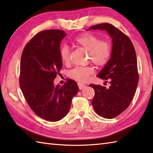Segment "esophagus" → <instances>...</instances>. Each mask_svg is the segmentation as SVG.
Segmentation results:
<instances>
[{
    "mask_svg": "<svg viewBox=\"0 0 153 153\" xmlns=\"http://www.w3.org/2000/svg\"><path fill=\"white\" fill-rule=\"evenodd\" d=\"M77 85H78L79 89H82L85 87V85L84 84V83H77Z\"/></svg>",
    "mask_w": 153,
    "mask_h": 153,
    "instance_id": "34e87169",
    "label": "esophagus"
}]
</instances>
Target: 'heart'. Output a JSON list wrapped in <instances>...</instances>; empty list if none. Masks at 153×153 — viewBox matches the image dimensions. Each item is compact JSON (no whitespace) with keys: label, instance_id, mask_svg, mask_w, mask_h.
<instances>
[{"label":"heart","instance_id":"obj_1","mask_svg":"<svg viewBox=\"0 0 153 153\" xmlns=\"http://www.w3.org/2000/svg\"><path fill=\"white\" fill-rule=\"evenodd\" d=\"M74 43L77 46L88 51L89 59L98 67L103 66L109 60L112 46L108 40H100L96 35L85 32L75 38ZM59 55L62 62L68 64L70 62V49L67 46L64 45L61 48ZM93 73L94 68L91 66L76 67L69 72L68 76L71 79L85 82Z\"/></svg>","mask_w":153,"mask_h":153}]
</instances>
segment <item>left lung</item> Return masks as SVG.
Wrapping results in <instances>:
<instances>
[{"instance_id":"obj_1","label":"left lung","mask_w":153,"mask_h":153,"mask_svg":"<svg viewBox=\"0 0 153 153\" xmlns=\"http://www.w3.org/2000/svg\"><path fill=\"white\" fill-rule=\"evenodd\" d=\"M105 30L113 38L111 57L97 75L100 78L109 81V88L90 84L95 95L91 103L95 111L106 119L120 115L132 101L139 82L135 50L126 34L109 23L91 26L89 30Z\"/></svg>"}]
</instances>
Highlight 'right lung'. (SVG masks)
I'll return each mask as SVG.
<instances>
[{
	"instance_id": "right-lung-1",
	"label": "right lung",
	"mask_w": 153,
	"mask_h": 153,
	"mask_svg": "<svg viewBox=\"0 0 153 153\" xmlns=\"http://www.w3.org/2000/svg\"><path fill=\"white\" fill-rule=\"evenodd\" d=\"M66 34L56 29L38 32L26 44L21 56L19 84L24 97L36 114L48 121L64 118L79 91L71 79L61 87L53 85L62 67L59 44Z\"/></svg>"
}]
</instances>
